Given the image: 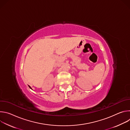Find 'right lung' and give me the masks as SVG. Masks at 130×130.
Returning a JSON list of instances; mask_svg holds the SVG:
<instances>
[{"label": "right lung", "instance_id": "add662e5", "mask_svg": "<svg viewBox=\"0 0 130 130\" xmlns=\"http://www.w3.org/2000/svg\"><path fill=\"white\" fill-rule=\"evenodd\" d=\"M28 86H29V88H31V89H32V88H31V87H30V86H29V85H28Z\"/></svg>", "mask_w": 130, "mask_h": 130}]
</instances>
